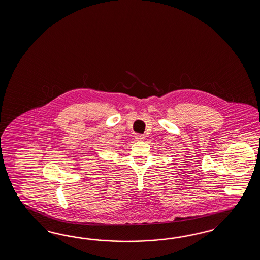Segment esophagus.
Wrapping results in <instances>:
<instances>
[{"mask_svg": "<svg viewBox=\"0 0 260 260\" xmlns=\"http://www.w3.org/2000/svg\"><path fill=\"white\" fill-rule=\"evenodd\" d=\"M144 138H145V137H144V135H142V134H137L136 135V139L138 141H142V140H144Z\"/></svg>", "mask_w": 260, "mask_h": 260, "instance_id": "34e87169", "label": "esophagus"}]
</instances>
